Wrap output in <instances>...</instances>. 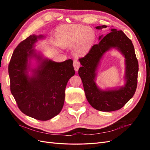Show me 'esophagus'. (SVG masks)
<instances>
[{
    "instance_id": "obj_1",
    "label": "esophagus",
    "mask_w": 150,
    "mask_h": 150,
    "mask_svg": "<svg viewBox=\"0 0 150 150\" xmlns=\"http://www.w3.org/2000/svg\"><path fill=\"white\" fill-rule=\"evenodd\" d=\"M73 66L74 67V69L76 71H78L79 68L80 67V62L78 60H74L73 62Z\"/></svg>"
}]
</instances>
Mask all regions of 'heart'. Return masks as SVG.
<instances>
[{"instance_id": "1", "label": "heart", "mask_w": 150, "mask_h": 150, "mask_svg": "<svg viewBox=\"0 0 150 150\" xmlns=\"http://www.w3.org/2000/svg\"><path fill=\"white\" fill-rule=\"evenodd\" d=\"M94 39V32L88 27L71 26L61 32L59 40L60 44L64 46L75 44V53L82 55L89 51Z\"/></svg>"}]
</instances>
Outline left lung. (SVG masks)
I'll use <instances>...</instances> for the list:
<instances>
[{"mask_svg":"<svg viewBox=\"0 0 150 150\" xmlns=\"http://www.w3.org/2000/svg\"><path fill=\"white\" fill-rule=\"evenodd\" d=\"M107 25L96 27L98 30ZM111 32L93 45L89 52L79 60L81 67L78 73L82 80L84 90L89 103L94 109L101 111H113L123 107L132 98L137 88L138 62L132 41L122 30L112 29ZM111 48H116L125 56L126 83L119 89L103 91L95 83L96 71L103 54Z\"/></svg>","mask_w":150,"mask_h":150,"instance_id":"1","label":"left lung"}]
</instances>
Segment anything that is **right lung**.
Returning a JSON list of instances; mask_svg holds the SVG:
<instances>
[{
  "mask_svg": "<svg viewBox=\"0 0 150 150\" xmlns=\"http://www.w3.org/2000/svg\"><path fill=\"white\" fill-rule=\"evenodd\" d=\"M43 36L30 35L16 47L8 64L10 89L18 108L35 120L47 121L57 115L62 109L68 81L75 74L72 59L62 62L43 59L33 49ZM35 57L40 61L29 76L30 63Z\"/></svg>",
  "mask_w": 150,
  "mask_h": 150,
  "instance_id": "right-lung-1",
  "label": "right lung"
}]
</instances>
